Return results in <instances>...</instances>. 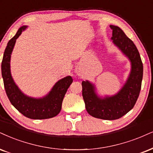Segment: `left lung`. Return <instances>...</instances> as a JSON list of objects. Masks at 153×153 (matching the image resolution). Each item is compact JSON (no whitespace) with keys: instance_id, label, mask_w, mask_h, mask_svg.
Instances as JSON below:
<instances>
[{"instance_id":"left-lung-1","label":"left lung","mask_w":153,"mask_h":153,"mask_svg":"<svg viewBox=\"0 0 153 153\" xmlns=\"http://www.w3.org/2000/svg\"><path fill=\"white\" fill-rule=\"evenodd\" d=\"M113 30V42L131 62L132 70L126 84L119 93L112 97L101 99L94 93L89 82H82V96L88 114L103 120H116L121 118L134 107L141 89L143 66L140 54L134 43L120 27L110 25Z\"/></svg>"}]
</instances>
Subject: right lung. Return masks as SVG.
<instances>
[{"label": "right lung", "mask_w": 153, "mask_h": 153, "mask_svg": "<svg viewBox=\"0 0 153 153\" xmlns=\"http://www.w3.org/2000/svg\"><path fill=\"white\" fill-rule=\"evenodd\" d=\"M22 26L9 40L1 63V72L5 92L10 103L19 112L31 119H46L56 116L60 112L62 103L68 88L72 83L70 76L56 82L48 96L42 99H33L24 95L13 82L10 70V54L16 39L26 29Z\"/></svg>", "instance_id": "1"}]
</instances>
